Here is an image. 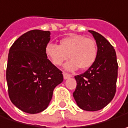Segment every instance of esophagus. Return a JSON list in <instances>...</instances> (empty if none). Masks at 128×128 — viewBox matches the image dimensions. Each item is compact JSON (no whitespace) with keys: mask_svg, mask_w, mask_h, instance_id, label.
<instances>
[{"mask_svg":"<svg viewBox=\"0 0 128 128\" xmlns=\"http://www.w3.org/2000/svg\"><path fill=\"white\" fill-rule=\"evenodd\" d=\"M63 75H64V80H67V79H69V78H70V77H72V74H70L66 73V72H64V73H63Z\"/></svg>","mask_w":128,"mask_h":128,"instance_id":"34e87169","label":"esophagus"}]
</instances>
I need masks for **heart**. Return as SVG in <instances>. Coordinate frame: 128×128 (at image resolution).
<instances>
[{"mask_svg": "<svg viewBox=\"0 0 128 128\" xmlns=\"http://www.w3.org/2000/svg\"><path fill=\"white\" fill-rule=\"evenodd\" d=\"M45 54L54 66H61L66 60L64 69L74 71L80 68L86 70L94 64L97 57V46L94 39L79 34H72L59 41V45L48 44Z\"/></svg>", "mask_w": 128, "mask_h": 128, "instance_id": "b5f03b06", "label": "heart"}]
</instances>
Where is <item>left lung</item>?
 Here are the masks:
<instances>
[{
	"mask_svg": "<svg viewBox=\"0 0 128 128\" xmlns=\"http://www.w3.org/2000/svg\"><path fill=\"white\" fill-rule=\"evenodd\" d=\"M89 32L97 43V57L84 73L74 76L76 87L73 96L81 109L97 111L107 106L115 94L118 64L110 43L96 31Z\"/></svg>",
	"mask_w": 128,
	"mask_h": 128,
	"instance_id": "1",
	"label": "left lung"
}]
</instances>
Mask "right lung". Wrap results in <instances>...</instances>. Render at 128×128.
Wrapping results in <instances>:
<instances>
[{"label":"right lung","mask_w":128,"mask_h":128,"mask_svg":"<svg viewBox=\"0 0 128 128\" xmlns=\"http://www.w3.org/2000/svg\"><path fill=\"white\" fill-rule=\"evenodd\" d=\"M50 31L32 30L20 36L9 50L6 80L10 101L29 114L46 109L54 88L63 82L62 72L46 57Z\"/></svg>","instance_id":"add662e5"}]
</instances>
